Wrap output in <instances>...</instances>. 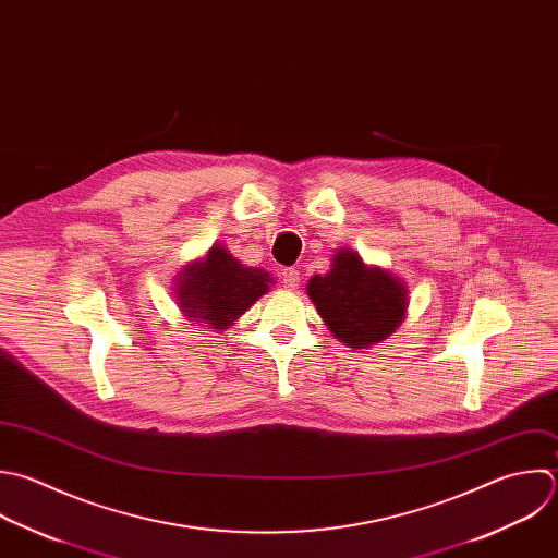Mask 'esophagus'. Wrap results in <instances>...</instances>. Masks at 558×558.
Instances as JSON below:
<instances>
[{"instance_id":"1","label":"esophagus","mask_w":558,"mask_h":558,"mask_svg":"<svg viewBox=\"0 0 558 558\" xmlns=\"http://www.w3.org/2000/svg\"><path fill=\"white\" fill-rule=\"evenodd\" d=\"M282 284H284V289H289V291L298 289V287H300V271L293 269V267L284 269V271H282Z\"/></svg>"}]
</instances>
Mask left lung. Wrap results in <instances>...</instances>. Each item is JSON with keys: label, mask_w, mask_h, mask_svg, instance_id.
Here are the masks:
<instances>
[{"label": "left lung", "mask_w": 558, "mask_h": 558, "mask_svg": "<svg viewBox=\"0 0 558 558\" xmlns=\"http://www.w3.org/2000/svg\"><path fill=\"white\" fill-rule=\"evenodd\" d=\"M306 293L328 330L350 348L367 350L402 324L409 293L393 274L369 267L354 250H339L326 276H313Z\"/></svg>", "instance_id": "1"}]
</instances>
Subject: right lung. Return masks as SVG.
<instances>
[{
  "instance_id": "obj_1",
  "label": "right lung",
  "mask_w": 558,
  "mask_h": 558,
  "mask_svg": "<svg viewBox=\"0 0 558 558\" xmlns=\"http://www.w3.org/2000/svg\"><path fill=\"white\" fill-rule=\"evenodd\" d=\"M175 280L184 317L215 330L230 328L274 284L269 271L241 265L221 245H213L206 258L186 265Z\"/></svg>"
}]
</instances>
